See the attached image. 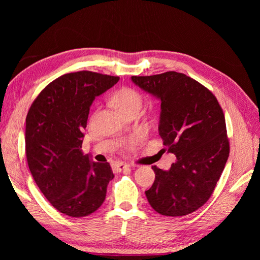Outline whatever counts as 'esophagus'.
Here are the masks:
<instances>
[{
    "label": "esophagus",
    "instance_id": "esophagus-1",
    "mask_svg": "<svg viewBox=\"0 0 260 260\" xmlns=\"http://www.w3.org/2000/svg\"><path fill=\"white\" fill-rule=\"evenodd\" d=\"M130 166L128 164H125V162H116L115 165H114V168L117 170V171H121V170H124V169H127V168H129Z\"/></svg>",
    "mask_w": 260,
    "mask_h": 260
}]
</instances>
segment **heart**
Segmentation results:
<instances>
[{
    "label": "heart",
    "mask_w": 260,
    "mask_h": 260,
    "mask_svg": "<svg viewBox=\"0 0 260 260\" xmlns=\"http://www.w3.org/2000/svg\"><path fill=\"white\" fill-rule=\"evenodd\" d=\"M113 104L119 113L131 108L139 109L141 104H142V96L135 89L122 88L115 93L113 98Z\"/></svg>",
    "instance_id": "1"
}]
</instances>
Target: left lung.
Here are the masks:
<instances>
[{"mask_svg": "<svg viewBox=\"0 0 260 260\" xmlns=\"http://www.w3.org/2000/svg\"><path fill=\"white\" fill-rule=\"evenodd\" d=\"M141 89L161 101L159 136L177 156L169 170L152 166L155 181L145 195L162 216L191 214L214 192L230 153L221 106L206 86L184 74L132 76Z\"/></svg>", "mask_w": 260, "mask_h": 260, "instance_id": "8db88e82", "label": "left lung"}]
</instances>
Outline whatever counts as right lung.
<instances>
[{
	"instance_id": "add662e5",
	"label": "right lung",
	"mask_w": 260,
	"mask_h": 260,
	"mask_svg": "<svg viewBox=\"0 0 260 260\" xmlns=\"http://www.w3.org/2000/svg\"><path fill=\"white\" fill-rule=\"evenodd\" d=\"M119 77L88 70L62 75L31 104L26 118V156L37 185L51 205L70 217L98 210L115 177L108 162L82 152L90 106Z\"/></svg>"
}]
</instances>
